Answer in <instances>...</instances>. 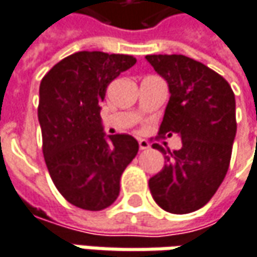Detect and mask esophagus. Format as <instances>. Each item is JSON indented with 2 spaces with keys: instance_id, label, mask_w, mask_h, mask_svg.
I'll use <instances>...</instances> for the list:
<instances>
[{
  "instance_id": "obj_1",
  "label": "esophagus",
  "mask_w": 257,
  "mask_h": 257,
  "mask_svg": "<svg viewBox=\"0 0 257 257\" xmlns=\"http://www.w3.org/2000/svg\"><path fill=\"white\" fill-rule=\"evenodd\" d=\"M139 148H140V151H145V149H149V148H151V145H149V142H148V140H145V139H139Z\"/></svg>"
}]
</instances>
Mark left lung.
<instances>
[{
    "label": "left lung",
    "mask_w": 257,
    "mask_h": 257,
    "mask_svg": "<svg viewBox=\"0 0 257 257\" xmlns=\"http://www.w3.org/2000/svg\"><path fill=\"white\" fill-rule=\"evenodd\" d=\"M146 60L170 90L159 136L175 133L183 142L174 152L154 143L167 164L149 180V189L164 211L190 213L211 200L228 171L237 132L234 92L222 76L186 55Z\"/></svg>",
    "instance_id": "left-lung-1"
}]
</instances>
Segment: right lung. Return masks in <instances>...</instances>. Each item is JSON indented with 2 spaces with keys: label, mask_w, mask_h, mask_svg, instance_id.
Returning a JSON list of instances; mask_svg holds the SVG:
<instances>
[{
  "label": "right lung",
  "mask_w": 257,
  "mask_h": 257,
  "mask_svg": "<svg viewBox=\"0 0 257 257\" xmlns=\"http://www.w3.org/2000/svg\"><path fill=\"white\" fill-rule=\"evenodd\" d=\"M136 58L80 51L55 64L41 82L38 118L49 175L65 199L86 211H102L119 194V178L138 155L128 135L103 132L101 102L108 84Z\"/></svg>",
  "instance_id": "1"
}]
</instances>
